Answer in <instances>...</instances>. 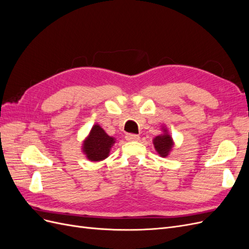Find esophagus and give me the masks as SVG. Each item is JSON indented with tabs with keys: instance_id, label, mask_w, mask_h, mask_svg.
<instances>
[{
	"instance_id": "obj_1",
	"label": "esophagus",
	"mask_w": 249,
	"mask_h": 249,
	"mask_svg": "<svg viewBox=\"0 0 249 249\" xmlns=\"http://www.w3.org/2000/svg\"><path fill=\"white\" fill-rule=\"evenodd\" d=\"M139 136L138 135H135V134H126L125 139L126 141H138L139 140Z\"/></svg>"
}]
</instances>
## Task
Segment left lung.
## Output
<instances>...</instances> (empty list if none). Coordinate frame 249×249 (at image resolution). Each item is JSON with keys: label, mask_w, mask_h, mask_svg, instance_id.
<instances>
[{"label": "left lung", "mask_w": 249, "mask_h": 249, "mask_svg": "<svg viewBox=\"0 0 249 249\" xmlns=\"http://www.w3.org/2000/svg\"><path fill=\"white\" fill-rule=\"evenodd\" d=\"M161 131L162 134L158 135L153 139V144L158 155L162 158H166L172 152V148L175 146V141H173L166 126L162 125Z\"/></svg>", "instance_id": "obj_1"}]
</instances>
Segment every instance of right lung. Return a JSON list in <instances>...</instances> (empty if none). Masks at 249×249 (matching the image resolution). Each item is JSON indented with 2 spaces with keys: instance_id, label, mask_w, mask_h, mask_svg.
I'll return each instance as SVG.
<instances>
[{
  "instance_id": "1",
  "label": "right lung",
  "mask_w": 249,
  "mask_h": 249,
  "mask_svg": "<svg viewBox=\"0 0 249 249\" xmlns=\"http://www.w3.org/2000/svg\"><path fill=\"white\" fill-rule=\"evenodd\" d=\"M115 140L114 137L109 136L99 124H95L83 141L82 152L89 161H103L109 157L110 150L116 142Z\"/></svg>"
}]
</instances>
